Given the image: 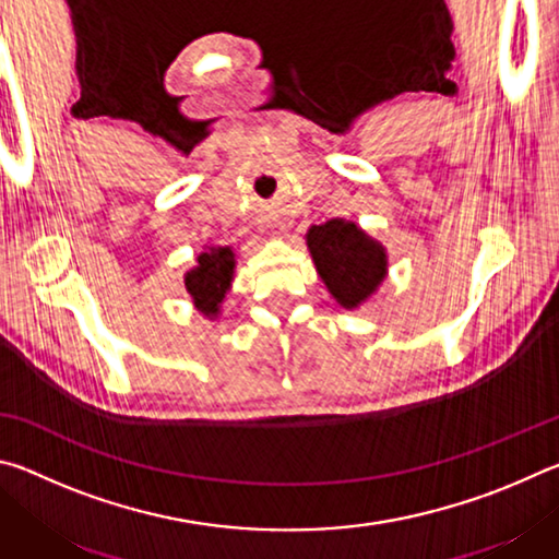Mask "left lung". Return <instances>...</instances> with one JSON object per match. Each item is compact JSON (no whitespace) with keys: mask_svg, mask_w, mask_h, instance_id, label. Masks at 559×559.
Returning <instances> with one entry per match:
<instances>
[{"mask_svg":"<svg viewBox=\"0 0 559 559\" xmlns=\"http://www.w3.org/2000/svg\"><path fill=\"white\" fill-rule=\"evenodd\" d=\"M308 249L320 278L345 308H357L372 296L386 273V253L362 229L330 219L308 231Z\"/></svg>","mask_w":559,"mask_h":559,"instance_id":"obj_1","label":"left lung"}]
</instances>
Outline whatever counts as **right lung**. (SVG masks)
<instances>
[{
  "mask_svg": "<svg viewBox=\"0 0 559 559\" xmlns=\"http://www.w3.org/2000/svg\"><path fill=\"white\" fill-rule=\"evenodd\" d=\"M234 276V251L231 249H210L197 259V269L187 273L185 286L194 298L197 308L206 316L219 313V302L224 293L231 286Z\"/></svg>",
  "mask_w": 559,
  "mask_h": 559,
  "instance_id": "obj_1",
  "label": "right lung"
}]
</instances>
